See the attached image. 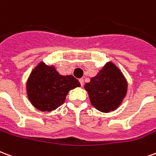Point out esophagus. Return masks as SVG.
Listing matches in <instances>:
<instances>
[{
  "mask_svg": "<svg viewBox=\"0 0 156 156\" xmlns=\"http://www.w3.org/2000/svg\"><path fill=\"white\" fill-rule=\"evenodd\" d=\"M79 81H80V86H83V85H84V80H83V79H80Z\"/></svg>",
  "mask_w": 156,
  "mask_h": 156,
  "instance_id": "esophagus-1",
  "label": "esophagus"
}]
</instances>
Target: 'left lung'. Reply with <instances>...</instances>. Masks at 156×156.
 Wrapping results in <instances>:
<instances>
[{"mask_svg": "<svg viewBox=\"0 0 156 156\" xmlns=\"http://www.w3.org/2000/svg\"><path fill=\"white\" fill-rule=\"evenodd\" d=\"M84 88L88 92L92 105L98 111L108 113L116 110L123 102L128 83L121 70L109 61Z\"/></svg>", "mask_w": 156, "mask_h": 156, "instance_id": "obj_1", "label": "left lung"}]
</instances>
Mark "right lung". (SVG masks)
<instances>
[{"label":"right lung","mask_w":156,"mask_h":156,"mask_svg":"<svg viewBox=\"0 0 156 156\" xmlns=\"http://www.w3.org/2000/svg\"><path fill=\"white\" fill-rule=\"evenodd\" d=\"M80 84L73 76H61L54 66L41 61L27 79V97L34 107L41 111H55L64 104L70 90Z\"/></svg>","instance_id":"obj_1"}]
</instances>
